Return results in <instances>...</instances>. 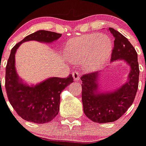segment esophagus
<instances>
[{"label":"esophagus","instance_id":"34e87169","mask_svg":"<svg viewBox=\"0 0 146 146\" xmlns=\"http://www.w3.org/2000/svg\"><path fill=\"white\" fill-rule=\"evenodd\" d=\"M73 79L75 80H80V75L78 72L77 71H75L73 73Z\"/></svg>","mask_w":146,"mask_h":146}]
</instances>
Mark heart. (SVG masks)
<instances>
[{
	"label": "heart",
	"instance_id": "heart-1",
	"mask_svg": "<svg viewBox=\"0 0 146 146\" xmlns=\"http://www.w3.org/2000/svg\"><path fill=\"white\" fill-rule=\"evenodd\" d=\"M112 42L104 34L82 35L68 42L66 52L74 62L81 64L88 71H95L108 61L112 50Z\"/></svg>",
	"mask_w": 146,
	"mask_h": 146
}]
</instances>
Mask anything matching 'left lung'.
<instances>
[{"mask_svg": "<svg viewBox=\"0 0 146 146\" xmlns=\"http://www.w3.org/2000/svg\"><path fill=\"white\" fill-rule=\"evenodd\" d=\"M114 37L111 61L123 60L130 67L128 80L114 91L100 92V73L83 75L82 80V102L83 111L88 118L96 123H108L117 120L133 104L139 80L138 54L131 42L118 31L110 27Z\"/></svg>", "mask_w": 146, "mask_h": 146, "instance_id": "left-lung-1", "label": "left lung"}]
</instances>
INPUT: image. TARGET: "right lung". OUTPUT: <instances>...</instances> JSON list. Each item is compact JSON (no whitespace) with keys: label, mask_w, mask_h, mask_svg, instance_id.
I'll use <instances>...</instances> for the list:
<instances>
[{"label":"right lung","mask_w":146,"mask_h":146,"mask_svg":"<svg viewBox=\"0 0 146 146\" xmlns=\"http://www.w3.org/2000/svg\"><path fill=\"white\" fill-rule=\"evenodd\" d=\"M61 34L39 30L28 35L12 48L5 68V90L8 100L20 117L27 121L44 123L51 121L58 114L60 95L73 82L72 75L67 78L52 77L35 85H28L19 78L15 69V53L23 42L37 41L51 43Z\"/></svg>","instance_id":"add662e5"}]
</instances>
